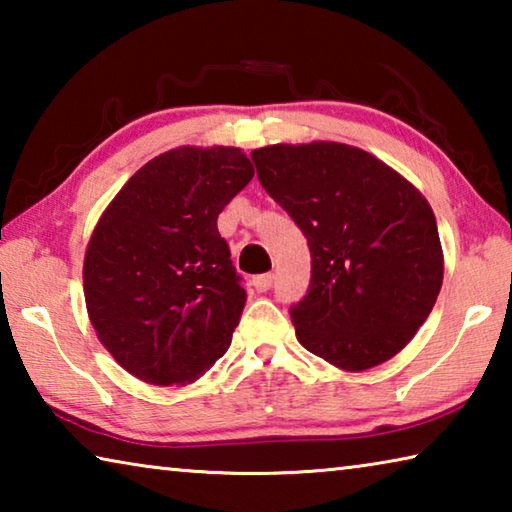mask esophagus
<instances>
[{"mask_svg": "<svg viewBox=\"0 0 512 512\" xmlns=\"http://www.w3.org/2000/svg\"><path fill=\"white\" fill-rule=\"evenodd\" d=\"M271 284H273V275H271V273H264V275L253 277V287H255L259 293H264V291L271 289Z\"/></svg>", "mask_w": 512, "mask_h": 512, "instance_id": "esophagus-1", "label": "esophagus"}]
</instances>
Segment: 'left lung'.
<instances>
[{
	"instance_id": "obj_1",
	"label": "left lung",
	"mask_w": 512,
	"mask_h": 512,
	"mask_svg": "<svg viewBox=\"0 0 512 512\" xmlns=\"http://www.w3.org/2000/svg\"><path fill=\"white\" fill-rule=\"evenodd\" d=\"M250 155L259 183L309 244L311 284L291 307L302 348L348 372L393 359L443 287L427 198L350 144H271Z\"/></svg>"
}]
</instances>
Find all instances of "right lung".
Instances as JSON below:
<instances>
[{
    "label": "right lung",
    "mask_w": 512,
    "mask_h": 512,
    "mask_svg": "<svg viewBox=\"0 0 512 512\" xmlns=\"http://www.w3.org/2000/svg\"><path fill=\"white\" fill-rule=\"evenodd\" d=\"M253 176L237 146H178L135 171L94 225L85 307L133 377L192 384L230 348L246 291L216 219Z\"/></svg>",
    "instance_id": "obj_1"
}]
</instances>
